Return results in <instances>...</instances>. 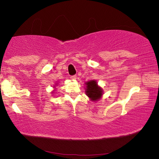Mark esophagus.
Segmentation results:
<instances>
[{
	"mask_svg": "<svg viewBox=\"0 0 159 159\" xmlns=\"http://www.w3.org/2000/svg\"><path fill=\"white\" fill-rule=\"evenodd\" d=\"M70 79L72 80H76V79H77V76H76V75L71 76V77H70Z\"/></svg>",
	"mask_w": 159,
	"mask_h": 159,
	"instance_id": "34e87169",
	"label": "esophagus"
}]
</instances>
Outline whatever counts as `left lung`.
I'll return each instance as SVG.
<instances>
[{
  "instance_id": "obj_1",
  "label": "left lung",
  "mask_w": 159,
  "mask_h": 159,
  "mask_svg": "<svg viewBox=\"0 0 159 159\" xmlns=\"http://www.w3.org/2000/svg\"><path fill=\"white\" fill-rule=\"evenodd\" d=\"M85 93L86 95L93 102L98 101L102 98L103 95V89L98 84L96 80H89L85 82Z\"/></svg>"
}]
</instances>
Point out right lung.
Returning <instances> with one entry per match:
<instances>
[{"instance_id":"1","label":"right lung","mask_w":159,"mask_h":159,"mask_svg":"<svg viewBox=\"0 0 159 159\" xmlns=\"http://www.w3.org/2000/svg\"><path fill=\"white\" fill-rule=\"evenodd\" d=\"M55 84L57 85V84H58V83H56ZM55 87H55V85H54V88H55ZM54 91H56V89H54V90H53V91L52 92V94H54Z\"/></svg>"}]
</instances>
